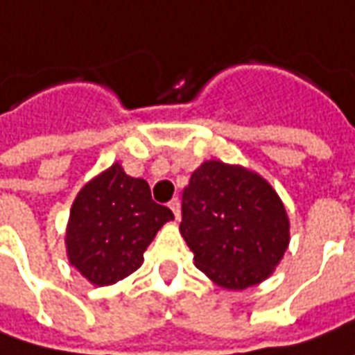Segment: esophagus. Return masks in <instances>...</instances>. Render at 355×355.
Returning <instances> with one entry per match:
<instances>
[{"mask_svg":"<svg viewBox=\"0 0 355 355\" xmlns=\"http://www.w3.org/2000/svg\"><path fill=\"white\" fill-rule=\"evenodd\" d=\"M168 208L173 210V214H175V218H180V200L178 198H173V200L168 202Z\"/></svg>","mask_w":355,"mask_h":355,"instance_id":"obj_1","label":"esophagus"}]
</instances>
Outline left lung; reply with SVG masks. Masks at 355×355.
<instances>
[{
    "label": "left lung",
    "mask_w": 355,
    "mask_h": 355,
    "mask_svg": "<svg viewBox=\"0 0 355 355\" xmlns=\"http://www.w3.org/2000/svg\"><path fill=\"white\" fill-rule=\"evenodd\" d=\"M180 234L216 285L243 291L275 271L288 245V218L275 189L239 165L202 163L182 192Z\"/></svg>",
    "instance_id": "8db88e82"
}]
</instances>
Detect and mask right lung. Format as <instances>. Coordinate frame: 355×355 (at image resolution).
Wrapping results in <instances>:
<instances>
[{"label": "right lung", "instance_id": "1", "mask_svg": "<svg viewBox=\"0 0 355 355\" xmlns=\"http://www.w3.org/2000/svg\"><path fill=\"white\" fill-rule=\"evenodd\" d=\"M173 212L151 198L147 180L119 163L94 177L70 208L68 261L92 285L105 287L137 271L143 253Z\"/></svg>", "mask_w": 355, "mask_h": 355}]
</instances>
